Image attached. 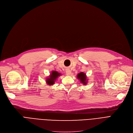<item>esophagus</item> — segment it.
<instances>
[{
  "mask_svg": "<svg viewBox=\"0 0 133 133\" xmlns=\"http://www.w3.org/2000/svg\"><path fill=\"white\" fill-rule=\"evenodd\" d=\"M71 73H72V72H71V71H70V70L69 69H68V68L66 69V74L67 75H70Z\"/></svg>",
  "mask_w": 133,
  "mask_h": 133,
  "instance_id": "34e87169",
  "label": "esophagus"
}]
</instances>
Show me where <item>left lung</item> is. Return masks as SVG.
Returning a JSON list of instances; mask_svg holds the SVG:
<instances>
[{"label":"left lung","mask_w":133,"mask_h":133,"mask_svg":"<svg viewBox=\"0 0 133 133\" xmlns=\"http://www.w3.org/2000/svg\"><path fill=\"white\" fill-rule=\"evenodd\" d=\"M77 78L79 79V81H80V82L82 84H83L84 85L87 84V81H88V79H87L86 75L84 73L81 72V73H78L77 75Z\"/></svg>","instance_id":"left-lung-1"}]
</instances>
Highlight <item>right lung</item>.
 <instances>
[{
    "mask_svg": "<svg viewBox=\"0 0 133 133\" xmlns=\"http://www.w3.org/2000/svg\"><path fill=\"white\" fill-rule=\"evenodd\" d=\"M60 75H61V74L56 71V70H53V71H52L50 75L46 79V82L48 85H51L54 84L56 79L59 76H60Z\"/></svg>",
    "mask_w": 133,
    "mask_h": 133,
    "instance_id": "right-lung-1",
    "label": "right lung"
}]
</instances>
